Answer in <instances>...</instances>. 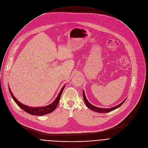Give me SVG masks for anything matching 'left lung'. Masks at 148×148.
<instances>
[{
    "instance_id": "8db88e82",
    "label": "left lung",
    "mask_w": 148,
    "mask_h": 148,
    "mask_svg": "<svg viewBox=\"0 0 148 148\" xmlns=\"http://www.w3.org/2000/svg\"><path fill=\"white\" fill-rule=\"evenodd\" d=\"M83 99H84V101L86 104V106L90 108L91 109V110L92 111H94L95 112H98L99 113H106V112H110V111H112L115 109H116L117 108L119 107L125 101V100H126V99L123 100L121 103H120L119 105L115 106V107H112V108H99V107H95L94 106H93L92 104H91L86 98V95H85V93H84V91H83Z\"/></svg>"
}]
</instances>
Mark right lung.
Returning a JSON list of instances; mask_svg holds the SVG:
<instances>
[{
    "mask_svg": "<svg viewBox=\"0 0 148 148\" xmlns=\"http://www.w3.org/2000/svg\"><path fill=\"white\" fill-rule=\"evenodd\" d=\"M64 87H65V86H64L62 87V88L60 92H59L57 97L56 98V99L54 100V101L51 104H50L47 106L41 107H31L26 106L21 103L18 100H16V99L14 97L12 93L11 92V91L10 87H9V91L10 92V94H11L12 98L15 101V102L23 110H24L25 111H26V112H27V113H29L31 115H37V116H42V115H44L49 114L56 109V108L57 107V105L59 103L60 99L61 97V94H62V91L64 89Z\"/></svg>",
    "mask_w": 148,
    "mask_h": 148,
    "instance_id": "add662e5",
    "label": "right lung"
}]
</instances>
